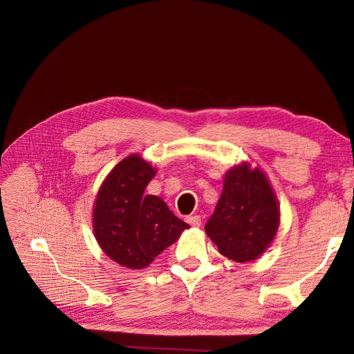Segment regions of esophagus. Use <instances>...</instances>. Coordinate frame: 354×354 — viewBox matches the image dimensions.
<instances>
[{
    "label": "esophagus",
    "mask_w": 354,
    "mask_h": 354,
    "mask_svg": "<svg viewBox=\"0 0 354 354\" xmlns=\"http://www.w3.org/2000/svg\"><path fill=\"white\" fill-rule=\"evenodd\" d=\"M186 221L190 224V226L192 227H199L201 226V216H196V214H195V216H189L187 218H186Z\"/></svg>",
    "instance_id": "esophagus-1"
}]
</instances>
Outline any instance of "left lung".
Listing matches in <instances>:
<instances>
[{
	"label": "left lung",
	"mask_w": 354,
	"mask_h": 354,
	"mask_svg": "<svg viewBox=\"0 0 354 354\" xmlns=\"http://www.w3.org/2000/svg\"><path fill=\"white\" fill-rule=\"evenodd\" d=\"M279 224V202L264 171L250 162L233 165L205 226L220 254L238 263L257 260L274 241Z\"/></svg>",
	"instance_id": "8db88e82"
}]
</instances>
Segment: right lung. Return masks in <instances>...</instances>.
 <instances>
[{
    "label": "right lung",
    "instance_id": "1",
    "mask_svg": "<svg viewBox=\"0 0 354 354\" xmlns=\"http://www.w3.org/2000/svg\"><path fill=\"white\" fill-rule=\"evenodd\" d=\"M155 174L145 158L128 155L106 176L94 201V238L111 260L127 269H145L190 227L159 196L145 195Z\"/></svg>",
    "mask_w": 354,
    "mask_h": 354
}]
</instances>
